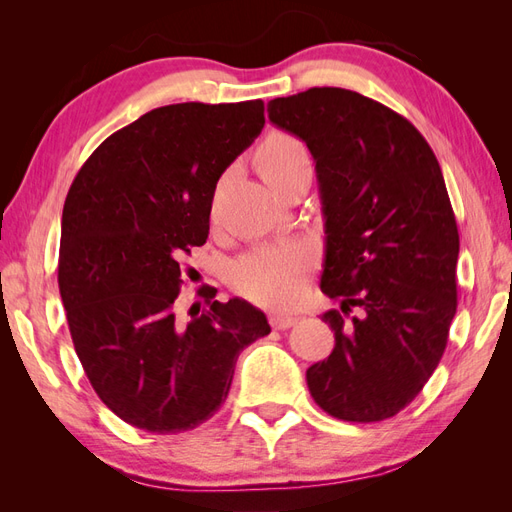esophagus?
Wrapping results in <instances>:
<instances>
[{
	"label": "esophagus",
	"mask_w": 512,
	"mask_h": 512,
	"mask_svg": "<svg viewBox=\"0 0 512 512\" xmlns=\"http://www.w3.org/2000/svg\"><path fill=\"white\" fill-rule=\"evenodd\" d=\"M297 320H299L297 316H290V314H271V327L277 331L290 329Z\"/></svg>",
	"instance_id": "34e87169"
}]
</instances>
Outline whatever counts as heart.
<instances>
[{"label": "heart", "mask_w": 512, "mask_h": 512, "mask_svg": "<svg viewBox=\"0 0 512 512\" xmlns=\"http://www.w3.org/2000/svg\"><path fill=\"white\" fill-rule=\"evenodd\" d=\"M309 162L297 138L277 132L260 149V173L267 175L294 164ZM312 250L305 243H277L237 258L230 265V282L243 297L256 303H286L299 292L303 275L312 265Z\"/></svg>", "instance_id": "b5f03b06"}]
</instances>
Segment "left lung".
Returning <instances> with one entry per match:
<instances>
[{
	"instance_id": "1",
	"label": "left lung",
	"mask_w": 512,
	"mask_h": 512,
	"mask_svg": "<svg viewBox=\"0 0 512 512\" xmlns=\"http://www.w3.org/2000/svg\"><path fill=\"white\" fill-rule=\"evenodd\" d=\"M267 113L316 162L320 288L342 301L322 314L335 348L307 369L309 393L342 421H384L423 391L457 312L459 232L440 164L406 117L350 89L312 87Z\"/></svg>"
}]
</instances>
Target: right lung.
<instances>
[{
    "label": "right lung",
    "instance_id": "obj_1",
    "mask_svg": "<svg viewBox=\"0 0 512 512\" xmlns=\"http://www.w3.org/2000/svg\"><path fill=\"white\" fill-rule=\"evenodd\" d=\"M265 128L262 100L153 108L117 130L74 177L61 215L59 292L74 350L121 421L179 433L211 418L239 352L271 333L241 299L185 318L179 258L209 237L224 170Z\"/></svg>",
    "mask_w": 512,
    "mask_h": 512
}]
</instances>
